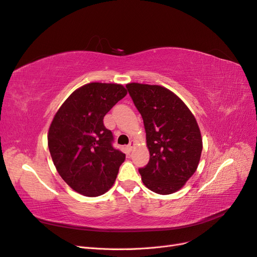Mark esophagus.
<instances>
[{
	"instance_id": "34e87169",
	"label": "esophagus",
	"mask_w": 257,
	"mask_h": 257,
	"mask_svg": "<svg viewBox=\"0 0 257 257\" xmlns=\"http://www.w3.org/2000/svg\"><path fill=\"white\" fill-rule=\"evenodd\" d=\"M134 145H135V142H134V141H131V142H130V144H128V146H127V148H128L130 150H133Z\"/></svg>"
}]
</instances>
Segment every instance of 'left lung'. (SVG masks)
<instances>
[{
  "instance_id": "left-lung-1",
  "label": "left lung",
  "mask_w": 257,
  "mask_h": 257,
  "mask_svg": "<svg viewBox=\"0 0 257 257\" xmlns=\"http://www.w3.org/2000/svg\"><path fill=\"white\" fill-rule=\"evenodd\" d=\"M146 131L150 152L139 168L148 189L162 195L180 190L196 172L203 139L195 116L175 93L161 85L126 84Z\"/></svg>"
}]
</instances>
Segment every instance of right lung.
Here are the masks:
<instances>
[{
    "instance_id": "add662e5",
    "label": "right lung",
    "mask_w": 257,
    "mask_h": 257,
    "mask_svg": "<svg viewBox=\"0 0 257 257\" xmlns=\"http://www.w3.org/2000/svg\"><path fill=\"white\" fill-rule=\"evenodd\" d=\"M126 93L116 83L84 84L69 95L51 122L48 147L53 164L62 179L84 196L109 190L125 160L113 148V135L103 120Z\"/></svg>"
}]
</instances>
